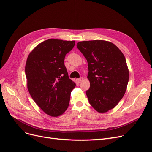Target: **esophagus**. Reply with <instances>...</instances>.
<instances>
[{"mask_svg": "<svg viewBox=\"0 0 152 152\" xmlns=\"http://www.w3.org/2000/svg\"><path fill=\"white\" fill-rule=\"evenodd\" d=\"M82 80H83V79H82V78L81 77V78H80V79H77V82H79V83H80V82L82 81Z\"/></svg>", "mask_w": 152, "mask_h": 152, "instance_id": "obj_1", "label": "esophagus"}]
</instances>
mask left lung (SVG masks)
<instances>
[{
  "label": "left lung",
  "mask_w": 152,
  "mask_h": 152,
  "mask_svg": "<svg viewBox=\"0 0 152 152\" xmlns=\"http://www.w3.org/2000/svg\"><path fill=\"white\" fill-rule=\"evenodd\" d=\"M77 47L88 63L90 88L86 94L89 103L97 112H107L126 91L129 72L125 56L115 45L105 40L82 41Z\"/></svg>",
  "instance_id": "left-lung-1"
}]
</instances>
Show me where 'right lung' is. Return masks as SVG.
Listing matches in <instances>:
<instances>
[{
  "mask_svg": "<svg viewBox=\"0 0 152 152\" xmlns=\"http://www.w3.org/2000/svg\"><path fill=\"white\" fill-rule=\"evenodd\" d=\"M75 42L50 39L37 45L27 58L25 74L30 94L49 115H61L68 107L76 84L69 79L64 60Z\"/></svg>",
  "mask_w": 152,
  "mask_h": 152,
  "instance_id": "add662e5",
  "label": "right lung"
}]
</instances>
